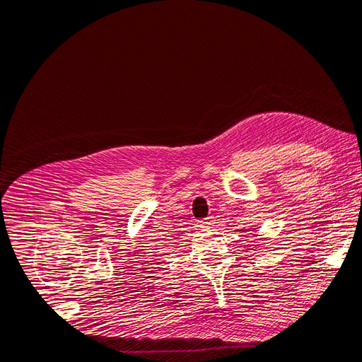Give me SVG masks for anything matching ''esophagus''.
I'll use <instances>...</instances> for the list:
<instances>
[{"label": "esophagus", "instance_id": "obj_1", "mask_svg": "<svg viewBox=\"0 0 362 362\" xmlns=\"http://www.w3.org/2000/svg\"><path fill=\"white\" fill-rule=\"evenodd\" d=\"M210 225H213L211 218H204V221H199V226H202V228H208Z\"/></svg>", "mask_w": 362, "mask_h": 362}]
</instances>
